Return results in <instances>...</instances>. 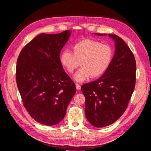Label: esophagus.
Returning a JSON list of instances; mask_svg holds the SVG:
<instances>
[{
    "label": "esophagus",
    "mask_w": 151,
    "mask_h": 151,
    "mask_svg": "<svg viewBox=\"0 0 151 151\" xmlns=\"http://www.w3.org/2000/svg\"><path fill=\"white\" fill-rule=\"evenodd\" d=\"M76 89H77V90H80V89H81V84H76Z\"/></svg>",
    "instance_id": "34e87169"
}]
</instances>
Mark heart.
<instances>
[{
	"label": "heart",
	"mask_w": 151,
	"mask_h": 151,
	"mask_svg": "<svg viewBox=\"0 0 151 151\" xmlns=\"http://www.w3.org/2000/svg\"><path fill=\"white\" fill-rule=\"evenodd\" d=\"M113 58V50L106 44L85 39L73 45V53L64 50L61 54L60 62L67 71L72 74L81 63L82 67L74 76L76 81L82 82L89 77L98 78L103 75Z\"/></svg>",
	"instance_id": "b5f03b06"
}]
</instances>
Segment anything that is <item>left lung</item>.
Instances as JSON below:
<instances>
[{
	"instance_id": "left-lung-1",
	"label": "left lung",
	"mask_w": 151,
	"mask_h": 151,
	"mask_svg": "<svg viewBox=\"0 0 151 151\" xmlns=\"http://www.w3.org/2000/svg\"><path fill=\"white\" fill-rule=\"evenodd\" d=\"M108 36L114 40L115 46L110 66L101 78L81 87L86 99V118L97 128L107 127L120 118L136 84V63L132 52L120 37Z\"/></svg>"
}]
</instances>
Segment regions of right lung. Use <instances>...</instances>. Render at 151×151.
<instances>
[{"mask_svg": "<svg viewBox=\"0 0 151 151\" xmlns=\"http://www.w3.org/2000/svg\"><path fill=\"white\" fill-rule=\"evenodd\" d=\"M70 32L42 33L21 51L16 66V82L24 108L40 124L60 123L76 93V86L64 71L61 50Z\"/></svg>", "mask_w": 151, "mask_h": 151, "instance_id": "1", "label": "right lung"}]
</instances>
